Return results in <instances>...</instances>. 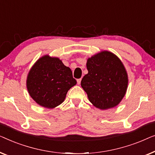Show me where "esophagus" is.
<instances>
[{
    "instance_id": "1",
    "label": "esophagus",
    "mask_w": 155,
    "mask_h": 155,
    "mask_svg": "<svg viewBox=\"0 0 155 155\" xmlns=\"http://www.w3.org/2000/svg\"><path fill=\"white\" fill-rule=\"evenodd\" d=\"M77 84L79 85L81 84V78H78V79H77Z\"/></svg>"
}]
</instances>
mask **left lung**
<instances>
[{"label":"left lung","mask_w":155,"mask_h":155,"mask_svg":"<svg viewBox=\"0 0 155 155\" xmlns=\"http://www.w3.org/2000/svg\"><path fill=\"white\" fill-rule=\"evenodd\" d=\"M88 73L81 85L88 100L95 107L107 110L118 105L126 94L128 74L118 57L109 51H102L88 58Z\"/></svg>","instance_id":"1"}]
</instances>
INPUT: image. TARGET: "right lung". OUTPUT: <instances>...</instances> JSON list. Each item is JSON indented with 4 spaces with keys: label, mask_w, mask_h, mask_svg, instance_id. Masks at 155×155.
Instances as JSON below:
<instances>
[{
    "label": "right lung",
    "mask_w": 155,
    "mask_h": 155,
    "mask_svg": "<svg viewBox=\"0 0 155 155\" xmlns=\"http://www.w3.org/2000/svg\"><path fill=\"white\" fill-rule=\"evenodd\" d=\"M77 84L70 68L58 58H39L28 74L27 88L39 105L52 109L64 102L68 91Z\"/></svg>",
    "instance_id": "right-lung-1"
}]
</instances>
